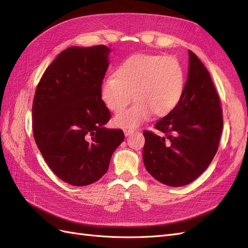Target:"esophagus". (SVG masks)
<instances>
[{"label":"esophagus","mask_w":248,"mask_h":248,"mask_svg":"<svg viewBox=\"0 0 248 248\" xmlns=\"http://www.w3.org/2000/svg\"><path fill=\"white\" fill-rule=\"evenodd\" d=\"M135 131H136L135 129H124V133L125 136H130V135L133 134V133H134Z\"/></svg>","instance_id":"esophagus-1"}]
</instances>
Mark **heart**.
Returning <instances> with one entry per match:
<instances>
[{"instance_id":"heart-1","label":"heart","mask_w":248,"mask_h":248,"mask_svg":"<svg viewBox=\"0 0 248 248\" xmlns=\"http://www.w3.org/2000/svg\"><path fill=\"white\" fill-rule=\"evenodd\" d=\"M115 78L104 80L100 96L114 113L123 112L134 98L128 111L113 119L116 126L137 128L155 113L164 117L178 106L185 93L186 74L180 62L173 56L135 54L117 67Z\"/></svg>"}]
</instances>
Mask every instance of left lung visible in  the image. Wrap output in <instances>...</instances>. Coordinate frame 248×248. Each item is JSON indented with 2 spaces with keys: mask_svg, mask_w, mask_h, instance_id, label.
<instances>
[{
  "mask_svg": "<svg viewBox=\"0 0 248 248\" xmlns=\"http://www.w3.org/2000/svg\"><path fill=\"white\" fill-rule=\"evenodd\" d=\"M185 93L175 110L155 124L164 136L143 131L144 167L170 186L188 185L204 172L219 147L223 116L220 97L207 69L188 50Z\"/></svg>",
  "mask_w": 248,
  "mask_h": 248,
  "instance_id": "obj_1",
  "label": "left lung"
}]
</instances>
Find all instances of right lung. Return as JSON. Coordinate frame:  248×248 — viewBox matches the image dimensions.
Segmentation results:
<instances>
[{"label": "right lung", "mask_w": 248, "mask_h": 248, "mask_svg": "<svg viewBox=\"0 0 248 248\" xmlns=\"http://www.w3.org/2000/svg\"><path fill=\"white\" fill-rule=\"evenodd\" d=\"M105 45L69 47L44 72L32 104L34 140L52 172L85 186L108 170L124 132L107 129L111 118L100 96L109 66Z\"/></svg>", "instance_id": "add662e5"}]
</instances>
